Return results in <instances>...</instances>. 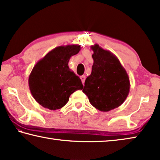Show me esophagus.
I'll use <instances>...</instances> for the list:
<instances>
[{
	"mask_svg": "<svg viewBox=\"0 0 160 160\" xmlns=\"http://www.w3.org/2000/svg\"><path fill=\"white\" fill-rule=\"evenodd\" d=\"M85 78H86V77H85V75H82V76H80V79H81V80H82V82L84 84L85 83Z\"/></svg>",
	"mask_w": 160,
	"mask_h": 160,
	"instance_id": "34e87169",
	"label": "esophagus"
}]
</instances>
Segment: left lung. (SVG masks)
Returning a JSON list of instances; mask_svg holds the SVG:
<instances>
[{
	"mask_svg": "<svg viewBox=\"0 0 160 160\" xmlns=\"http://www.w3.org/2000/svg\"><path fill=\"white\" fill-rule=\"evenodd\" d=\"M94 63L86 78L82 92L90 104L101 112H109L121 106L128 97L130 80L118 58L98 44L91 46Z\"/></svg>",
	"mask_w": 160,
	"mask_h": 160,
	"instance_id": "obj_1",
	"label": "left lung"
}]
</instances>
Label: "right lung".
Masks as SVG:
<instances>
[{
    "label": "right lung",
    "instance_id": "obj_1",
    "mask_svg": "<svg viewBox=\"0 0 160 160\" xmlns=\"http://www.w3.org/2000/svg\"><path fill=\"white\" fill-rule=\"evenodd\" d=\"M80 49L78 44L56 47L34 66L29 76V87L41 106L50 110L61 109L71 94L83 88L80 78L68 67L70 57Z\"/></svg>",
    "mask_w": 160,
    "mask_h": 160
}]
</instances>
